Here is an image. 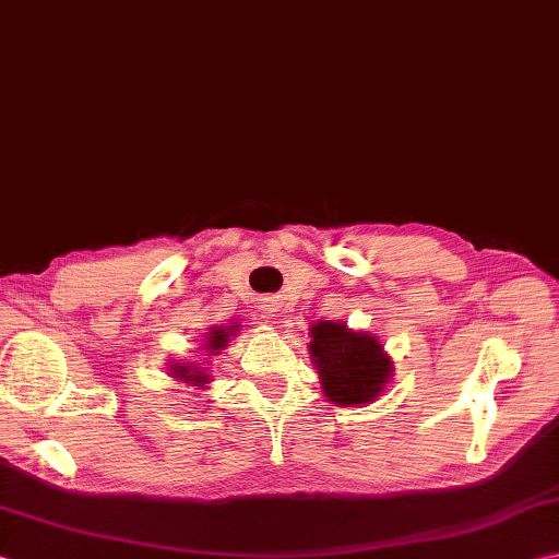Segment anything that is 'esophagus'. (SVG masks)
I'll return each instance as SVG.
<instances>
[{"mask_svg":"<svg viewBox=\"0 0 559 559\" xmlns=\"http://www.w3.org/2000/svg\"><path fill=\"white\" fill-rule=\"evenodd\" d=\"M266 312H273V310H271V308H269V305H266Z\"/></svg>","mask_w":559,"mask_h":559,"instance_id":"34e87169","label":"esophagus"}]
</instances>
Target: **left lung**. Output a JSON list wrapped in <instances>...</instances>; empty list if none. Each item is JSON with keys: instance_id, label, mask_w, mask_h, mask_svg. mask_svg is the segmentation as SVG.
Returning a JSON list of instances; mask_svg holds the SVG:
<instances>
[{"instance_id": "obj_1", "label": "left lung", "mask_w": 559, "mask_h": 559, "mask_svg": "<svg viewBox=\"0 0 559 559\" xmlns=\"http://www.w3.org/2000/svg\"><path fill=\"white\" fill-rule=\"evenodd\" d=\"M310 352L330 402L356 407L380 395L392 370L376 336L346 330L342 322H317Z\"/></svg>"}]
</instances>
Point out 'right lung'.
Masks as SVG:
<instances>
[{
	"mask_svg": "<svg viewBox=\"0 0 559 559\" xmlns=\"http://www.w3.org/2000/svg\"><path fill=\"white\" fill-rule=\"evenodd\" d=\"M235 332V330H233ZM227 330H213L211 336H207V348L211 352H221L223 346H227ZM174 376L181 378V380H189V382H195V385H201V382H205L207 378L203 373H199V370L191 368V366H174Z\"/></svg>",
	"mask_w": 559,
	"mask_h": 559,
	"instance_id": "obj_1",
	"label": "right lung"
}]
</instances>
